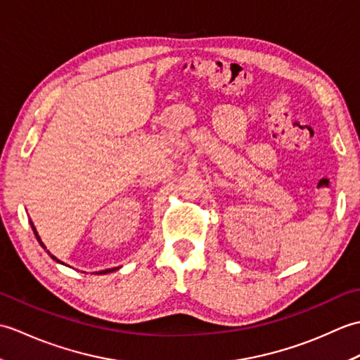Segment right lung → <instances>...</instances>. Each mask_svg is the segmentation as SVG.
<instances>
[{"label": "right lung", "mask_w": 360, "mask_h": 360, "mask_svg": "<svg viewBox=\"0 0 360 360\" xmlns=\"http://www.w3.org/2000/svg\"><path fill=\"white\" fill-rule=\"evenodd\" d=\"M29 223H30V227H32V231H34V233H35V236H37V240L38 241H40V244H41V246L44 248V244L41 243V240H40V236H38V233H37V229H35V226L32 224V221H29ZM46 249V248H44ZM51 255V254H49ZM53 259H56V262H58V259L56 258V257H53V255H51ZM58 263H62V262H58ZM116 269H119V267H112V269H105V271H98V272H96V274H108V272H112V271H116Z\"/></svg>", "instance_id": "1"}]
</instances>
